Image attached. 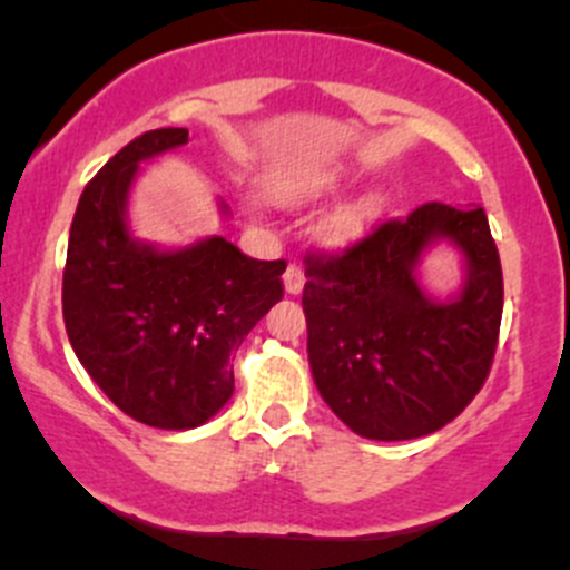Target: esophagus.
<instances>
[{
    "label": "esophagus",
    "mask_w": 570,
    "mask_h": 570,
    "mask_svg": "<svg viewBox=\"0 0 570 570\" xmlns=\"http://www.w3.org/2000/svg\"><path fill=\"white\" fill-rule=\"evenodd\" d=\"M303 284H306V278H303V269L297 267V264H289V267H286V273H284L286 295H301Z\"/></svg>",
    "instance_id": "esophagus-1"
}]
</instances>
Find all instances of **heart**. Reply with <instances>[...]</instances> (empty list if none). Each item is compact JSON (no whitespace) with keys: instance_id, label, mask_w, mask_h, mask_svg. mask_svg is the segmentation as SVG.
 I'll use <instances>...</instances> for the list:
<instances>
[{"instance_id":"1","label":"heart","mask_w":570,"mask_h":570,"mask_svg":"<svg viewBox=\"0 0 570 570\" xmlns=\"http://www.w3.org/2000/svg\"><path fill=\"white\" fill-rule=\"evenodd\" d=\"M338 187V178L333 174H308L297 178H281L269 187V198L284 206H301L308 200H317L322 195L333 193ZM375 215V200L372 198H350L331 206L314 220L312 237L322 248H342L353 243L366 228L370 217Z\"/></svg>"}]
</instances>
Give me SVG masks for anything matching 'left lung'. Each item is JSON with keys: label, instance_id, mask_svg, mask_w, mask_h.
I'll return each instance as SVG.
<instances>
[{"label": "left lung", "instance_id": "obj_1", "mask_svg": "<svg viewBox=\"0 0 570 570\" xmlns=\"http://www.w3.org/2000/svg\"><path fill=\"white\" fill-rule=\"evenodd\" d=\"M446 244L462 286L433 296L423 256ZM303 312L317 392L353 433L407 441L435 433L485 383L502 322V264L482 206L422 204L342 256H308Z\"/></svg>", "mask_w": 570, "mask_h": 570}]
</instances>
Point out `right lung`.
I'll use <instances>...</instances> for the list:
<instances>
[{
    "label": "right lung",
    "mask_w": 570,
    "mask_h": 570,
    "mask_svg": "<svg viewBox=\"0 0 570 570\" xmlns=\"http://www.w3.org/2000/svg\"><path fill=\"white\" fill-rule=\"evenodd\" d=\"M187 146V129L135 137L79 198L62 273L68 342L126 416L159 430L209 422L234 394L232 353L284 297L286 262L248 258L226 237L184 248L129 228L140 165ZM220 215L228 206L217 200Z\"/></svg>",
    "instance_id": "right-lung-1"
}]
</instances>
